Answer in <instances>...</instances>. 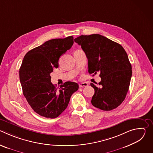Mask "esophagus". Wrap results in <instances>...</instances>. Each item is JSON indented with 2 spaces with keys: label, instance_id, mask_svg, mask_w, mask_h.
Listing matches in <instances>:
<instances>
[{
  "label": "esophagus",
  "instance_id": "1",
  "mask_svg": "<svg viewBox=\"0 0 153 153\" xmlns=\"http://www.w3.org/2000/svg\"><path fill=\"white\" fill-rule=\"evenodd\" d=\"M88 85V84L86 83V82H83V83H79V85L80 88H82V87H85V86H87Z\"/></svg>",
  "mask_w": 153,
  "mask_h": 153
}]
</instances>
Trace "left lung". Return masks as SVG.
<instances>
[{
  "instance_id": "8db88e82",
  "label": "left lung",
  "mask_w": 153,
  "mask_h": 153,
  "mask_svg": "<svg viewBox=\"0 0 153 153\" xmlns=\"http://www.w3.org/2000/svg\"><path fill=\"white\" fill-rule=\"evenodd\" d=\"M74 42L81 46L88 59V73L93 76L100 73L99 86L90 84L95 91L92 105L103 111L117 108L125 99L132 76L125 50L119 43L100 34L82 35Z\"/></svg>"
}]
</instances>
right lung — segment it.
Segmentation results:
<instances>
[{"instance_id":"right-lung-1","label":"right lung","mask_w":153,"mask_h":153,"mask_svg":"<svg viewBox=\"0 0 153 153\" xmlns=\"http://www.w3.org/2000/svg\"><path fill=\"white\" fill-rule=\"evenodd\" d=\"M73 37L54 39L29 51L19 70L23 94L33 110L40 116L54 119L68 106L79 85L66 82L57 89L51 82L50 73L59 67L60 57L73 45Z\"/></svg>"}]
</instances>
